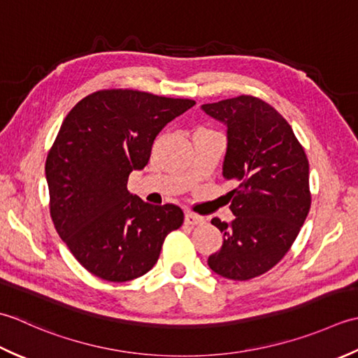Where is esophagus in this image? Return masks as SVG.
<instances>
[{
    "label": "esophagus",
    "mask_w": 358,
    "mask_h": 358,
    "mask_svg": "<svg viewBox=\"0 0 358 358\" xmlns=\"http://www.w3.org/2000/svg\"><path fill=\"white\" fill-rule=\"evenodd\" d=\"M185 224H188V225H202V224H206V217L203 216H199V215H196V213H185Z\"/></svg>",
    "instance_id": "1"
}]
</instances>
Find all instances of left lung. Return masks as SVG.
<instances>
[{
  "mask_svg": "<svg viewBox=\"0 0 358 358\" xmlns=\"http://www.w3.org/2000/svg\"><path fill=\"white\" fill-rule=\"evenodd\" d=\"M227 125L222 174L238 182L229 193L231 224L213 217L224 235L208 266L224 278L245 281L284 258L310 208L309 160L287 120L264 100L238 96L202 105Z\"/></svg>",
  "mask_w": 358,
  "mask_h": 358,
  "instance_id": "8db88e82",
  "label": "left lung"
}]
</instances>
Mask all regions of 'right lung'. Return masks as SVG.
Returning <instances> with one entry per match:
<instances>
[{
  "label": "right lung",
  "instance_id": "right-lung-1",
  "mask_svg": "<svg viewBox=\"0 0 358 358\" xmlns=\"http://www.w3.org/2000/svg\"><path fill=\"white\" fill-rule=\"evenodd\" d=\"M196 103L134 90H101L64 117L48 152L55 230L87 272L123 282L151 271L170 231L184 222L173 203L151 206L128 192L148 164L156 136Z\"/></svg>",
  "mask_w": 358,
  "mask_h": 358
}]
</instances>
